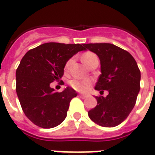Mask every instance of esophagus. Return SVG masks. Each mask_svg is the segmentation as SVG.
<instances>
[{"label": "esophagus", "instance_id": "1", "mask_svg": "<svg viewBox=\"0 0 155 155\" xmlns=\"http://www.w3.org/2000/svg\"><path fill=\"white\" fill-rule=\"evenodd\" d=\"M79 96L82 97V98H87V97H88V96H87V95H86V94H80Z\"/></svg>", "mask_w": 155, "mask_h": 155}]
</instances>
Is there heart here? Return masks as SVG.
<instances>
[{"label": "heart", "instance_id": "1", "mask_svg": "<svg viewBox=\"0 0 155 155\" xmlns=\"http://www.w3.org/2000/svg\"><path fill=\"white\" fill-rule=\"evenodd\" d=\"M96 60H98L97 57L93 52H91V51H87L82 55V61L87 67H88L92 62L96 61ZM71 63H72V60L70 59L66 63V68H68L71 65ZM70 85L74 89L78 90V91H86L88 88V87L90 86V81H88V80L73 79L70 81Z\"/></svg>", "mask_w": 155, "mask_h": 155}]
</instances>
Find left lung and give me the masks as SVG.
I'll return each instance as SVG.
<instances>
[{
    "instance_id": "8db88e82",
    "label": "left lung",
    "mask_w": 155,
    "mask_h": 155,
    "mask_svg": "<svg viewBox=\"0 0 155 155\" xmlns=\"http://www.w3.org/2000/svg\"><path fill=\"white\" fill-rule=\"evenodd\" d=\"M97 55L101 74L95 89L107 97H96V107L88 111L90 119L103 127H115L127 118L134 107L140 89V71L129 52L111 43L83 44Z\"/></svg>"
}]
</instances>
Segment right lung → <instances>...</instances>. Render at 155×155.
<instances>
[{
	"mask_svg": "<svg viewBox=\"0 0 155 155\" xmlns=\"http://www.w3.org/2000/svg\"><path fill=\"white\" fill-rule=\"evenodd\" d=\"M84 50L83 44L48 42L23 57L16 72V91L24 114L34 124L51 128L64 121L78 93L71 87L56 93L50 83L60 79L67 62Z\"/></svg>",
	"mask_w": 155,
	"mask_h": 155,
	"instance_id": "1",
	"label": "right lung"
}]
</instances>
